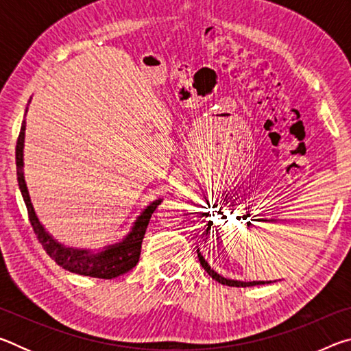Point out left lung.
<instances>
[{
    "label": "left lung",
    "mask_w": 351,
    "mask_h": 351,
    "mask_svg": "<svg viewBox=\"0 0 351 351\" xmlns=\"http://www.w3.org/2000/svg\"><path fill=\"white\" fill-rule=\"evenodd\" d=\"M197 251H198V249H197ZM198 258H199V263L203 265V268L207 271V274H209L213 278V280H217L218 283H221V285H228V287H237V288H240V287L241 288H246V287H255V285L269 283V282H240V280H230V278H224L223 276H219L218 272H215V271L210 268L209 263H207V261L204 260L203 255L199 254V251H198Z\"/></svg>",
    "instance_id": "obj_1"
}]
</instances>
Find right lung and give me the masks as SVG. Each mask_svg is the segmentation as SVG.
Instances as JSON below:
<instances>
[{"label": "right lung", "instance_id": "right-lung-1", "mask_svg": "<svg viewBox=\"0 0 351 351\" xmlns=\"http://www.w3.org/2000/svg\"><path fill=\"white\" fill-rule=\"evenodd\" d=\"M27 112V110H26ZM25 130H26V121H23L21 130L19 134V141H16L15 148V161H16V180H19V186L21 190L23 199L27 207L29 221L32 224V229L35 235H37L38 241L46 251V254L56 261L58 266H62L69 272H75L80 276H90L96 278H110L119 277L125 272L132 271L136 265H138L141 257V246L142 240H144L145 230L148 221H150L152 213L154 209L162 203V199H156L147 206V209L141 213L138 219L134 221L125 239L122 241L116 243V245L106 246L104 251L91 252L88 249H74L66 247L56 241L52 237L46 232L43 226L38 221L37 213L34 210V206L31 203V197H29L26 181H25V171H23V148H25Z\"/></svg>", "mask_w": 351, "mask_h": 351}]
</instances>
